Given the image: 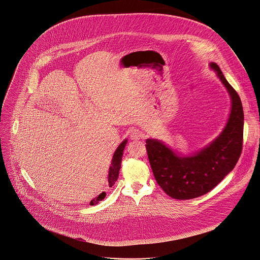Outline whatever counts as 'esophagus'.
I'll return each instance as SVG.
<instances>
[{
  "label": "esophagus",
  "instance_id": "esophagus-1",
  "mask_svg": "<svg viewBox=\"0 0 260 260\" xmlns=\"http://www.w3.org/2000/svg\"><path fill=\"white\" fill-rule=\"evenodd\" d=\"M143 137V134L139 131V129H132L129 132V138L131 140H134V141H138L140 139H142Z\"/></svg>",
  "mask_w": 260,
  "mask_h": 260
}]
</instances>
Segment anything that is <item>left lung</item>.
<instances>
[{"mask_svg": "<svg viewBox=\"0 0 260 260\" xmlns=\"http://www.w3.org/2000/svg\"><path fill=\"white\" fill-rule=\"evenodd\" d=\"M211 68L227 88L232 108L222 134L203 151L179 157L158 140L148 139L146 149L152 171L160 187L175 200H191L215 188L235 167L243 145L244 113L241 99L216 62Z\"/></svg>", "mask_w": 260, "mask_h": 260, "instance_id": "left-lung-1", "label": "left lung"}]
</instances>
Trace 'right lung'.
Wrapping results in <instances>:
<instances>
[{
  "label": "right lung",
  "mask_w": 260,
  "mask_h": 260,
  "mask_svg": "<svg viewBox=\"0 0 260 260\" xmlns=\"http://www.w3.org/2000/svg\"><path fill=\"white\" fill-rule=\"evenodd\" d=\"M126 145V140H124L119 146L118 148L116 149L113 157H112V162H111V166L109 167V174H108V184H109V187H111L115 181L117 180L118 178V173H119V169H120V166H121V158H122V155H123V150H124V147ZM106 193L105 192H102L100 193L97 198L93 199L91 202H90V205L91 206H94L96 204H98L99 202H101L104 198H105Z\"/></svg>",
  "instance_id": "obj_1"
}]
</instances>
